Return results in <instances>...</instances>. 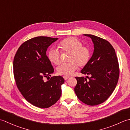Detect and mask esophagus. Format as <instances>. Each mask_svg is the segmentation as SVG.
<instances>
[{"instance_id":"34e87169","label":"esophagus","mask_w":130,"mask_h":130,"mask_svg":"<svg viewBox=\"0 0 130 130\" xmlns=\"http://www.w3.org/2000/svg\"><path fill=\"white\" fill-rule=\"evenodd\" d=\"M63 79H64L66 80H67L68 78H69V77H67V76H63Z\"/></svg>"}]
</instances>
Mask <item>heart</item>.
Returning <instances> with one entry per match:
<instances>
[{
	"label": "heart",
	"mask_w": 130,
	"mask_h": 130,
	"mask_svg": "<svg viewBox=\"0 0 130 130\" xmlns=\"http://www.w3.org/2000/svg\"><path fill=\"white\" fill-rule=\"evenodd\" d=\"M62 52H69L67 63L61 64L57 68V73L61 75H70L78 68L84 67L88 63L91 57L89 48L83 45L80 40L74 37L63 39L57 44ZM48 58L52 64L57 65L60 62V53L57 49L51 48L48 53Z\"/></svg>",
	"instance_id": "1"
}]
</instances>
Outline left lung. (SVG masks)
I'll list each match as a JSON object with an SVG mask.
<instances>
[{
	"label": "left lung",
	"instance_id": "left-lung-1",
	"mask_svg": "<svg viewBox=\"0 0 130 130\" xmlns=\"http://www.w3.org/2000/svg\"><path fill=\"white\" fill-rule=\"evenodd\" d=\"M84 35L91 38L94 51L80 73L90 75L91 77H76L77 83L74 91L83 103L93 106L104 103L113 93L119 78V64L115 50L110 43L93 35Z\"/></svg>",
	"mask_w": 130,
	"mask_h": 130
}]
</instances>
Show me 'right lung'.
<instances>
[{
	"instance_id": "obj_1",
	"label": "right lung",
	"mask_w": 130,
	"mask_h": 130,
	"mask_svg": "<svg viewBox=\"0 0 130 130\" xmlns=\"http://www.w3.org/2000/svg\"><path fill=\"white\" fill-rule=\"evenodd\" d=\"M57 39L48 37L31 38L20 45L14 57L13 74L18 89L28 102L40 108L50 107L61 95L65 81L61 76L44 80L54 72L46 51Z\"/></svg>"
}]
</instances>
